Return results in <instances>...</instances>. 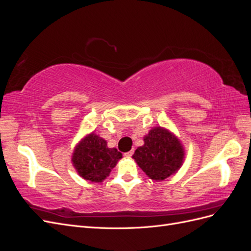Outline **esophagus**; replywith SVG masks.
Instances as JSON below:
<instances>
[{"mask_svg": "<svg viewBox=\"0 0 251 251\" xmlns=\"http://www.w3.org/2000/svg\"><path fill=\"white\" fill-rule=\"evenodd\" d=\"M133 153H134V151H126V153H125V156H126V158H130V157H132Z\"/></svg>", "mask_w": 251, "mask_h": 251, "instance_id": "1", "label": "esophagus"}]
</instances>
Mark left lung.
I'll return each mask as SVG.
<instances>
[{"instance_id": "obj_1", "label": "left lung", "mask_w": 251, "mask_h": 251, "mask_svg": "<svg viewBox=\"0 0 251 251\" xmlns=\"http://www.w3.org/2000/svg\"><path fill=\"white\" fill-rule=\"evenodd\" d=\"M143 141V146L137 148L132 158L150 179L162 181L180 170L185 150L173 132L155 126L144 136Z\"/></svg>"}]
</instances>
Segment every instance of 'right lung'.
<instances>
[{"label":"right lung","mask_w":251,"mask_h":251,"mask_svg":"<svg viewBox=\"0 0 251 251\" xmlns=\"http://www.w3.org/2000/svg\"><path fill=\"white\" fill-rule=\"evenodd\" d=\"M121 158L117 149L108 148L107 140L92 132L75 146L71 161L81 178L98 183L109 176Z\"/></svg>","instance_id":"1"}]
</instances>
